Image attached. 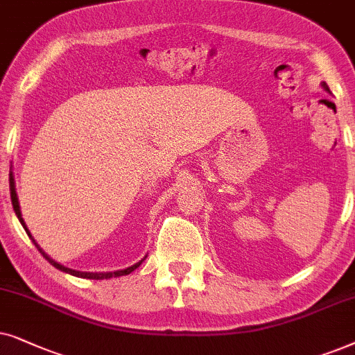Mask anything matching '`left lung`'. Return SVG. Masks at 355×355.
<instances>
[{
  "label": "left lung",
  "instance_id": "obj_1",
  "mask_svg": "<svg viewBox=\"0 0 355 355\" xmlns=\"http://www.w3.org/2000/svg\"><path fill=\"white\" fill-rule=\"evenodd\" d=\"M321 87H323V89H324V91H328V92H329V87H328V86H326V83H321Z\"/></svg>",
  "mask_w": 355,
  "mask_h": 355
}]
</instances>
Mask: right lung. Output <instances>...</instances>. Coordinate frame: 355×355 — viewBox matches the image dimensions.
Here are the masks:
<instances>
[{"instance_id": "1", "label": "right lung", "mask_w": 355, "mask_h": 355, "mask_svg": "<svg viewBox=\"0 0 355 355\" xmlns=\"http://www.w3.org/2000/svg\"><path fill=\"white\" fill-rule=\"evenodd\" d=\"M9 190H11V201H12V207H14V212H16V216H17L19 222H21L24 229H26L27 235H29V239L32 240V242H34V245H35V247H37V250H39V252H40L42 254H44V258L46 259V261H49L50 264H53V266H55L56 269H60V271H63V272H68V274H73V276H76V277H84V279H97V281H101V279H110V277L126 276V274L133 272L135 269L138 268L139 264L143 263L144 259H146V257H144L143 259H141V261H138V263H136V264H133V266H130V268H125V269H120V271H112V272H84V271H76V269L66 268V266H63V264L56 263L55 259H51V258L49 257V254H46V253L44 252V250H42V248L39 247V243H37L35 240H34V237H32L31 232H29V229H27L26 222H24V219H22V214H21V207H19V200H17V193H16V185H14V177H12V173H9Z\"/></svg>"}]
</instances>
